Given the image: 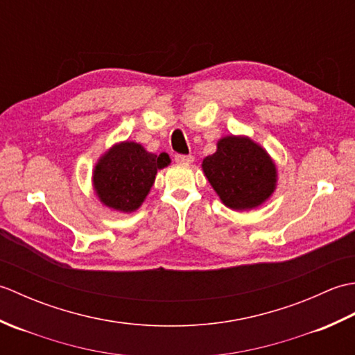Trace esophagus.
Wrapping results in <instances>:
<instances>
[{
	"mask_svg": "<svg viewBox=\"0 0 355 355\" xmlns=\"http://www.w3.org/2000/svg\"><path fill=\"white\" fill-rule=\"evenodd\" d=\"M175 162H177V163H182V164H189V163L193 162V157H192V155H182V154H178V155H175Z\"/></svg>",
	"mask_w": 355,
	"mask_h": 355,
	"instance_id": "34e87169",
	"label": "esophagus"
}]
</instances>
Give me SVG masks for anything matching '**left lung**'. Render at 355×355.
Segmentation results:
<instances>
[{
    "label": "left lung",
    "instance_id": "1",
    "mask_svg": "<svg viewBox=\"0 0 355 355\" xmlns=\"http://www.w3.org/2000/svg\"><path fill=\"white\" fill-rule=\"evenodd\" d=\"M201 168L223 205L236 212L262 206L277 186L275 160L247 135L221 137Z\"/></svg>",
    "mask_w": 355,
    "mask_h": 355
}]
</instances>
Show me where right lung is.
<instances>
[{"mask_svg":"<svg viewBox=\"0 0 355 355\" xmlns=\"http://www.w3.org/2000/svg\"><path fill=\"white\" fill-rule=\"evenodd\" d=\"M171 164L166 153L155 155L137 141H119L97 158L93 189L105 207L132 214L146 200L157 172Z\"/></svg>","mask_w":355,"mask_h":355,"instance_id":"obj_1","label":"right lung"}]
</instances>
